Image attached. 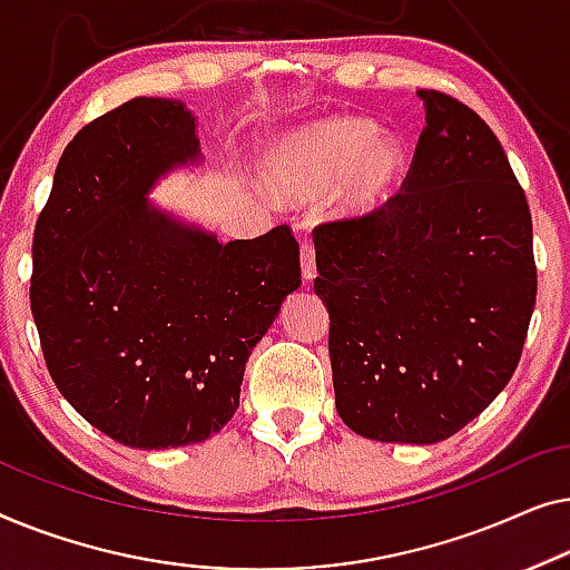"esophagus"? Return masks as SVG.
<instances>
[{
    "label": "esophagus",
    "instance_id": "1",
    "mask_svg": "<svg viewBox=\"0 0 570 570\" xmlns=\"http://www.w3.org/2000/svg\"><path fill=\"white\" fill-rule=\"evenodd\" d=\"M302 276L304 282H312V278L317 276V268H315V245L312 243H302Z\"/></svg>",
    "mask_w": 570,
    "mask_h": 570
}]
</instances>
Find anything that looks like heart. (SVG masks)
<instances>
[{"label":"heart","mask_w":570,"mask_h":570,"mask_svg":"<svg viewBox=\"0 0 570 570\" xmlns=\"http://www.w3.org/2000/svg\"><path fill=\"white\" fill-rule=\"evenodd\" d=\"M405 147L395 134L362 118H325L296 126L271 144L268 186L286 198L309 202L335 190L346 216H368L392 202L405 178Z\"/></svg>","instance_id":"heart-1"}]
</instances>
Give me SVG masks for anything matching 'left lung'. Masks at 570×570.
Returning <instances> with one entry per match:
<instances>
[{
  "label": "left lung",
  "mask_w": 570,
  "mask_h": 570,
  "mask_svg": "<svg viewBox=\"0 0 570 570\" xmlns=\"http://www.w3.org/2000/svg\"><path fill=\"white\" fill-rule=\"evenodd\" d=\"M415 95L426 126L403 190L312 232L315 294L343 423L374 442L436 444L509 384L537 268L524 190L495 134L449 95Z\"/></svg>",
  "instance_id": "obj_1"
}]
</instances>
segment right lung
<instances>
[{
	"mask_svg": "<svg viewBox=\"0 0 570 570\" xmlns=\"http://www.w3.org/2000/svg\"><path fill=\"white\" fill-rule=\"evenodd\" d=\"M180 100L134 98L63 149L33 235L30 309L51 380L118 444L206 442L239 405L250 351L302 284L288 227L219 243L159 208L165 175L202 163Z\"/></svg>",
	"mask_w": 570,
	"mask_h": 570,
	"instance_id": "obj_1",
	"label": "right lung"
}]
</instances>
